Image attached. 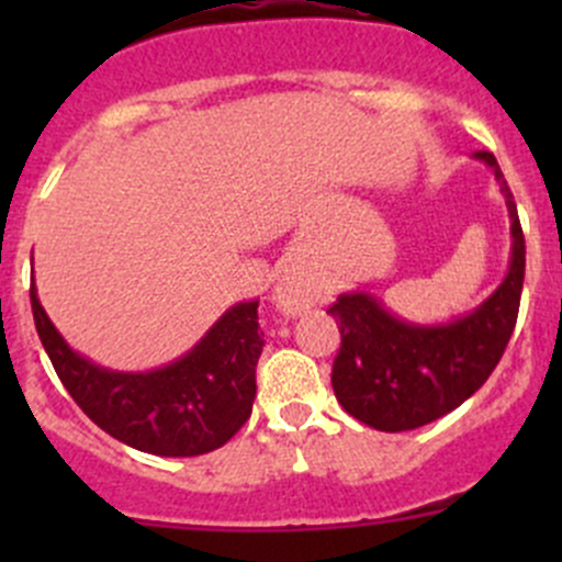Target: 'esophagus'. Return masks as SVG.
I'll use <instances>...</instances> for the list:
<instances>
[{"mask_svg": "<svg viewBox=\"0 0 562 562\" xmlns=\"http://www.w3.org/2000/svg\"><path fill=\"white\" fill-rule=\"evenodd\" d=\"M271 299H274L277 310L282 315H302L304 310L317 307V304L326 302V291L317 280H313L310 274L299 269H288L285 274L277 280L274 291H271Z\"/></svg>", "mask_w": 562, "mask_h": 562, "instance_id": "1", "label": "esophagus"}]
</instances>
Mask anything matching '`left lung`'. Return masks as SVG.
<instances>
[{"instance_id":"8db88e82","label":"left lung","mask_w":562,"mask_h":562,"mask_svg":"<svg viewBox=\"0 0 562 562\" xmlns=\"http://www.w3.org/2000/svg\"><path fill=\"white\" fill-rule=\"evenodd\" d=\"M473 160L495 173L512 220V258L501 285L475 310L443 323L407 321L367 291L339 293L328 307L342 334L334 396L381 432H407L454 411L484 386L512 339L525 282L522 225L495 155L475 151Z\"/></svg>"}]
</instances>
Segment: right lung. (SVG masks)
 I'll use <instances>...</instances> for the list:
<instances>
[{
    "label": "right lung",
    "mask_w": 562,
    "mask_h": 562,
    "mask_svg": "<svg viewBox=\"0 0 562 562\" xmlns=\"http://www.w3.org/2000/svg\"><path fill=\"white\" fill-rule=\"evenodd\" d=\"M32 315L56 375L111 438L155 457H198L228 443L252 413L263 350L258 299L234 304L187 353L146 372L94 364L45 315L32 282Z\"/></svg>",
    "instance_id": "right-lung-1"
}]
</instances>
